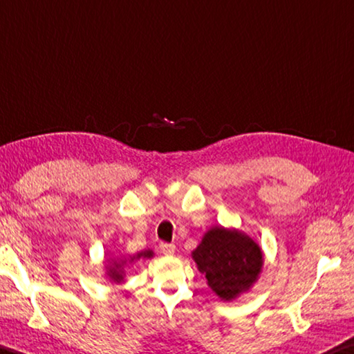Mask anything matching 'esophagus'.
Listing matches in <instances>:
<instances>
[{
  "label": "esophagus",
  "mask_w": 354,
  "mask_h": 354,
  "mask_svg": "<svg viewBox=\"0 0 354 354\" xmlns=\"http://www.w3.org/2000/svg\"><path fill=\"white\" fill-rule=\"evenodd\" d=\"M160 252L165 255H173L175 254V244H169V243H160L159 244Z\"/></svg>",
  "instance_id": "esophagus-1"
}]
</instances>
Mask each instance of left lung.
<instances>
[{"label": "left lung", "instance_id": "1", "mask_svg": "<svg viewBox=\"0 0 354 354\" xmlns=\"http://www.w3.org/2000/svg\"><path fill=\"white\" fill-rule=\"evenodd\" d=\"M198 271L221 300L230 301L249 291L263 266L261 248L236 229L212 227L192 252Z\"/></svg>", "mask_w": 354, "mask_h": 354}]
</instances>
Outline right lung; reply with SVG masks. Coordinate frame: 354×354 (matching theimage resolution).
<instances>
[{
	"label": "right lung",
	"mask_w": 354,
	"mask_h": 354,
	"mask_svg": "<svg viewBox=\"0 0 354 354\" xmlns=\"http://www.w3.org/2000/svg\"><path fill=\"white\" fill-rule=\"evenodd\" d=\"M153 257V250H142V252H138L136 255L130 257V259H120V260H114L113 263L106 266V275L110 277L111 281L114 283H120V281H124V275L125 271L124 268L127 263H133L134 260H145V259H151Z\"/></svg>",
	"instance_id": "add662e5"
}]
</instances>
